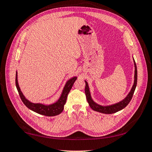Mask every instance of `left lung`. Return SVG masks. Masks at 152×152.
I'll return each mask as SVG.
<instances>
[{"mask_svg":"<svg viewBox=\"0 0 152 152\" xmlns=\"http://www.w3.org/2000/svg\"><path fill=\"white\" fill-rule=\"evenodd\" d=\"M134 63L135 71H134V84L133 86V88H132L131 91L129 92V93L128 95L126 96V98L125 99L123 100V101L121 102L116 103L115 104L108 106H102L95 103L93 101L91 97L88 83L86 81H85L86 82L85 93H86V99H87V101H88L89 103V106L93 110L99 112H101V113H103V114H114V113H115L119 110H121L124 109L125 107H126V106L128 105L129 103V102L131 101V100L132 99V97H133L134 92L135 91V89H136L137 84V65H136V63H135L134 60Z\"/></svg>","mask_w":152,"mask_h":152,"instance_id":"obj_1","label":"left lung"}]
</instances>
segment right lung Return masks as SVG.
<instances>
[{
    "label": "right lung",
    "mask_w": 152,
    "mask_h": 152,
    "mask_svg": "<svg viewBox=\"0 0 152 152\" xmlns=\"http://www.w3.org/2000/svg\"><path fill=\"white\" fill-rule=\"evenodd\" d=\"M76 77H74V78L69 80V81L66 82L65 86H64L62 94H61V97L58 100L57 102L54 103L53 104L48 106L40 104V103H36V104H35V103L31 102L30 101H28L27 99H25L24 95H23L22 92L21 91L20 88H19L18 85L17 72H16L15 76V86L16 88H17L18 91L19 93V96H20L21 101L28 108H29L31 110H33L41 115L46 116H55L60 114L61 113L63 112L64 109V105L65 104L66 101L67 96L69 95V93L70 91L71 88H72V86L74 82L76 81Z\"/></svg>",
    "instance_id": "obj_1"
}]
</instances>
